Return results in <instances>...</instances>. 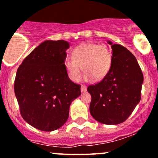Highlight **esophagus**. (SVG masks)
I'll return each instance as SVG.
<instances>
[{
	"label": "esophagus",
	"instance_id": "esophagus-1",
	"mask_svg": "<svg viewBox=\"0 0 158 158\" xmlns=\"http://www.w3.org/2000/svg\"><path fill=\"white\" fill-rule=\"evenodd\" d=\"M86 91H87V87H86L85 85H81V92H86Z\"/></svg>",
	"mask_w": 158,
	"mask_h": 158
}]
</instances>
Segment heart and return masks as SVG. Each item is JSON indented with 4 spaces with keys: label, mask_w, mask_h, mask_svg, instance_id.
Wrapping results in <instances>:
<instances>
[{
    "label": "heart",
    "mask_w": 158,
    "mask_h": 158,
    "mask_svg": "<svg viewBox=\"0 0 158 158\" xmlns=\"http://www.w3.org/2000/svg\"><path fill=\"white\" fill-rule=\"evenodd\" d=\"M112 65L110 50L104 44L83 43L72 51V58H66L64 68L73 82L79 80L82 69L85 80H101L108 73Z\"/></svg>",
    "instance_id": "obj_1"
}]
</instances>
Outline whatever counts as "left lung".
<instances>
[{
    "label": "left lung",
    "mask_w": 158,
    "mask_h": 158,
    "mask_svg": "<svg viewBox=\"0 0 158 158\" xmlns=\"http://www.w3.org/2000/svg\"><path fill=\"white\" fill-rule=\"evenodd\" d=\"M108 43L113 50L112 65L107 76L90 85V113L93 118L107 125L125 122L141 100L143 74L135 56L119 44Z\"/></svg>",
    "instance_id": "8db88e82"
}]
</instances>
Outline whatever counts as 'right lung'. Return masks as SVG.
Listing matches in <instances>:
<instances>
[{
	"mask_svg": "<svg viewBox=\"0 0 158 158\" xmlns=\"http://www.w3.org/2000/svg\"><path fill=\"white\" fill-rule=\"evenodd\" d=\"M69 43L45 41L19 66L14 92L25 121L45 132L62 127L69 117L71 102L81 94L79 84L68 77L64 62Z\"/></svg>",
	"mask_w": 158,
	"mask_h": 158,
	"instance_id": "add662e5",
	"label": "right lung"
}]
</instances>
